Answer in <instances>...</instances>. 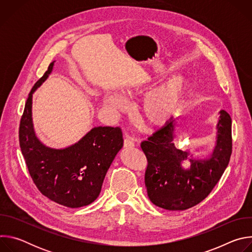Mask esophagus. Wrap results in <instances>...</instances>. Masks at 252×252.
I'll use <instances>...</instances> for the list:
<instances>
[{
	"label": "esophagus",
	"mask_w": 252,
	"mask_h": 252,
	"mask_svg": "<svg viewBox=\"0 0 252 252\" xmlns=\"http://www.w3.org/2000/svg\"><path fill=\"white\" fill-rule=\"evenodd\" d=\"M124 146H125V148H133L134 147V142H133L132 139L126 137L124 140Z\"/></svg>",
	"instance_id": "esophagus-1"
}]
</instances>
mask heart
Here are the masks:
<instances>
[{
  "instance_id": "1",
  "label": "heart",
  "mask_w": 252,
  "mask_h": 252,
  "mask_svg": "<svg viewBox=\"0 0 252 252\" xmlns=\"http://www.w3.org/2000/svg\"><path fill=\"white\" fill-rule=\"evenodd\" d=\"M188 88L189 80L185 74L177 73L169 77L143 96L140 106L143 118L153 126H161L167 123L181 109ZM140 90V87L128 86L124 93L129 94ZM102 101L107 112L115 117L126 105L125 98L116 92L107 93Z\"/></svg>"
}]
</instances>
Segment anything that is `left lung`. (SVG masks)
I'll use <instances>...</instances> for the list:
<instances>
[{
  "instance_id": "left-lung-1",
  "label": "left lung",
  "mask_w": 252,
  "mask_h": 252,
  "mask_svg": "<svg viewBox=\"0 0 252 252\" xmlns=\"http://www.w3.org/2000/svg\"><path fill=\"white\" fill-rule=\"evenodd\" d=\"M219 114L215 145L207 156L198 158L189 150L176 149L177 117L141 142L149 162L145 184L154 204L167 210H185L202 201L219 183L232 149L231 118L224 110ZM187 160L190 166L185 168Z\"/></svg>"
}]
</instances>
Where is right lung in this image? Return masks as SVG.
Instances as JSON below:
<instances>
[{
  "instance_id": "right-lung-1",
  "label": "right lung",
  "mask_w": 252,
  "mask_h": 252,
  "mask_svg": "<svg viewBox=\"0 0 252 252\" xmlns=\"http://www.w3.org/2000/svg\"><path fill=\"white\" fill-rule=\"evenodd\" d=\"M55 61L32 89L20 125V147L34 185L49 199L70 208L86 206L99 195L104 176L124 146L120 127L94 126L63 149L46 146L35 134L32 94L49 78Z\"/></svg>"
}]
</instances>
